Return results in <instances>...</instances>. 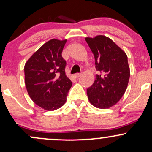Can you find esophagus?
I'll return each mask as SVG.
<instances>
[{"mask_svg": "<svg viewBox=\"0 0 152 152\" xmlns=\"http://www.w3.org/2000/svg\"><path fill=\"white\" fill-rule=\"evenodd\" d=\"M81 76V73H77V74H76L74 75L75 78H79L80 76Z\"/></svg>", "mask_w": 152, "mask_h": 152, "instance_id": "34e87169", "label": "esophagus"}]
</instances>
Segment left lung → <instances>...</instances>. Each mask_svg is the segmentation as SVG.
I'll list each match as a JSON object with an SVG mask.
<instances>
[{"label": "left lung", "instance_id": "8db88e82", "mask_svg": "<svg viewBox=\"0 0 152 152\" xmlns=\"http://www.w3.org/2000/svg\"><path fill=\"white\" fill-rule=\"evenodd\" d=\"M95 59L99 74L91 86L87 88L91 104L99 109L111 107L123 96L130 76L128 58L124 50L109 38L97 36L86 38Z\"/></svg>", "mask_w": 152, "mask_h": 152}]
</instances>
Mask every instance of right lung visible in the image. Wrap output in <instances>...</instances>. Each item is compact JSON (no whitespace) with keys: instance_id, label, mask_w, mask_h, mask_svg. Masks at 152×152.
Wrapping results in <instances>:
<instances>
[{"instance_id":"1","label":"right lung","mask_w":152,"mask_h":152,"mask_svg":"<svg viewBox=\"0 0 152 152\" xmlns=\"http://www.w3.org/2000/svg\"><path fill=\"white\" fill-rule=\"evenodd\" d=\"M66 40L51 39L33 54L24 66L25 83L33 102L53 111L65 104L72 82L66 76L62 51Z\"/></svg>"}]
</instances>
